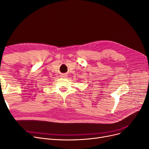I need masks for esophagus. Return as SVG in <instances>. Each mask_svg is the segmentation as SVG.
<instances>
[{"label":"esophagus","mask_w":149,"mask_h":149,"mask_svg":"<svg viewBox=\"0 0 149 149\" xmlns=\"http://www.w3.org/2000/svg\"><path fill=\"white\" fill-rule=\"evenodd\" d=\"M61 77H63V78H66V77H67V75H66V74H61Z\"/></svg>","instance_id":"esophagus-1"}]
</instances>
